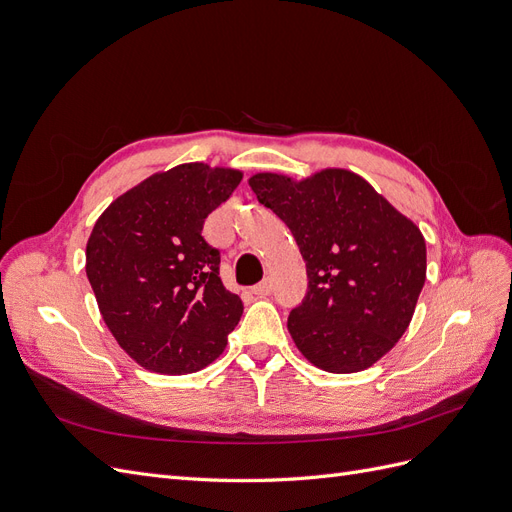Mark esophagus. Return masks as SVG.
Instances as JSON below:
<instances>
[{
	"instance_id": "obj_1",
	"label": "esophagus",
	"mask_w": 512,
	"mask_h": 512,
	"mask_svg": "<svg viewBox=\"0 0 512 512\" xmlns=\"http://www.w3.org/2000/svg\"><path fill=\"white\" fill-rule=\"evenodd\" d=\"M271 292H273L271 280H262L260 284H256V286L252 288V294H256V297H267V294H271Z\"/></svg>"
}]
</instances>
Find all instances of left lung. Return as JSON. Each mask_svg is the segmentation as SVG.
<instances>
[{
  "label": "left lung",
  "instance_id": "1",
  "mask_svg": "<svg viewBox=\"0 0 512 512\" xmlns=\"http://www.w3.org/2000/svg\"><path fill=\"white\" fill-rule=\"evenodd\" d=\"M250 185L305 260V299L288 316L294 344L331 374L374 365L406 333L423 290L421 230L350 170L327 168L303 181L258 173Z\"/></svg>",
  "mask_w": 512,
  "mask_h": 512
}]
</instances>
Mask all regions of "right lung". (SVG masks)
Masks as SVG:
<instances>
[{
  "mask_svg": "<svg viewBox=\"0 0 512 512\" xmlns=\"http://www.w3.org/2000/svg\"><path fill=\"white\" fill-rule=\"evenodd\" d=\"M239 170L192 162L151 175L113 200L87 241V277L117 344L156 374H192L224 352L243 303L220 280L207 215Z\"/></svg>",
  "mask_w": 512,
  "mask_h": 512,
  "instance_id": "obj_1",
  "label": "right lung"
}]
</instances>
